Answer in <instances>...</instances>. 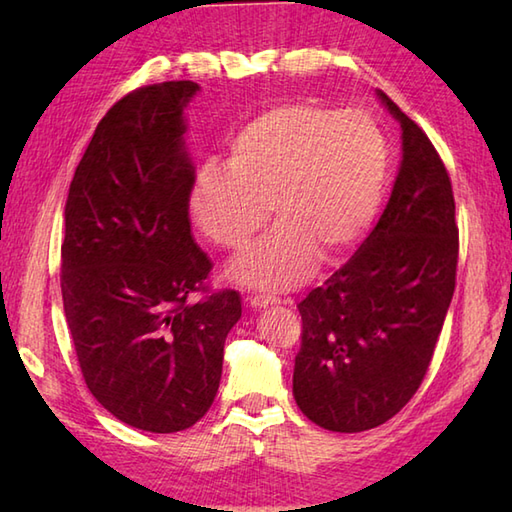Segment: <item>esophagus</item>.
I'll return each mask as SVG.
<instances>
[{"mask_svg":"<svg viewBox=\"0 0 512 512\" xmlns=\"http://www.w3.org/2000/svg\"><path fill=\"white\" fill-rule=\"evenodd\" d=\"M279 303H281V299H277V297H266V295L250 297V306L257 308V310L268 308V306H279ZM284 303H288V301H284Z\"/></svg>","mask_w":512,"mask_h":512,"instance_id":"obj_1","label":"esophagus"}]
</instances>
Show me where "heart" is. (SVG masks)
Listing matches in <instances>:
<instances>
[{
  "instance_id": "1",
  "label": "heart",
  "mask_w": 512,
  "mask_h": 512,
  "mask_svg": "<svg viewBox=\"0 0 512 512\" xmlns=\"http://www.w3.org/2000/svg\"><path fill=\"white\" fill-rule=\"evenodd\" d=\"M389 180V145L372 116L314 101L273 103L228 140L226 169L206 165L191 189L204 237L242 253L279 222L231 277L242 286L288 290L319 262L350 255L374 224Z\"/></svg>"
}]
</instances>
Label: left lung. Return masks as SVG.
<instances>
[{"instance_id": "1", "label": "left lung", "mask_w": 512, "mask_h": 512, "mask_svg": "<svg viewBox=\"0 0 512 512\" xmlns=\"http://www.w3.org/2000/svg\"><path fill=\"white\" fill-rule=\"evenodd\" d=\"M402 162L374 231L299 303L292 394L319 427L374 429L422 385L455 290L460 231L449 171L429 136L387 94Z\"/></svg>"}]
</instances>
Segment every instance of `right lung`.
<instances>
[{
	"instance_id": "obj_1",
	"label": "right lung",
	"mask_w": 512,
	"mask_h": 512,
	"mask_svg": "<svg viewBox=\"0 0 512 512\" xmlns=\"http://www.w3.org/2000/svg\"><path fill=\"white\" fill-rule=\"evenodd\" d=\"M195 92L165 81L116 101L65 200L61 295L83 380L114 418L151 433L209 411L242 317L239 292L206 284L213 264L191 235L182 110Z\"/></svg>"
}]
</instances>
